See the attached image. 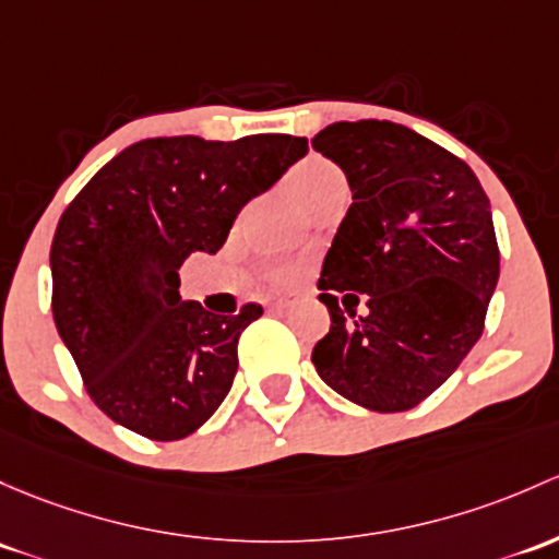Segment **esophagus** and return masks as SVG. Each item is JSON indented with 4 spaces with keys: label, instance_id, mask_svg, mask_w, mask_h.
<instances>
[{
    "label": "esophagus",
    "instance_id": "esophagus-1",
    "mask_svg": "<svg viewBox=\"0 0 559 559\" xmlns=\"http://www.w3.org/2000/svg\"><path fill=\"white\" fill-rule=\"evenodd\" d=\"M267 305H270V308H275V310L289 308V305H292V297H286V295H275V297H270V299H267Z\"/></svg>",
    "mask_w": 559,
    "mask_h": 559
}]
</instances>
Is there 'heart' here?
<instances>
[{
  "mask_svg": "<svg viewBox=\"0 0 559 559\" xmlns=\"http://www.w3.org/2000/svg\"><path fill=\"white\" fill-rule=\"evenodd\" d=\"M286 181H289V190L295 192L297 201L310 211H313L316 205L329 201L332 195L348 192V179H345V174L340 171L332 160L316 155L308 157L305 163H299Z\"/></svg>",
  "mask_w": 559,
  "mask_h": 559,
  "instance_id": "heart-1",
  "label": "heart"
}]
</instances>
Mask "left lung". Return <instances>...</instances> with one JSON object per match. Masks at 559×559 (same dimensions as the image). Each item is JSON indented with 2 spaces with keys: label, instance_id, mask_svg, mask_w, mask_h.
Instances as JSON below:
<instances>
[{
  "label": "left lung",
  "instance_id": "1",
  "mask_svg": "<svg viewBox=\"0 0 559 559\" xmlns=\"http://www.w3.org/2000/svg\"><path fill=\"white\" fill-rule=\"evenodd\" d=\"M310 144L354 192L321 267L332 324L310 358L340 396L404 413L481 337L501 267L490 201L461 157L399 122H334Z\"/></svg>",
  "mask_w": 559,
  "mask_h": 559
}]
</instances>
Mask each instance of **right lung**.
I'll list each match as a JSON object with an SVG mask.
<instances>
[{
  "instance_id": "obj_1",
  "label": "right lung",
  "mask_w": 559,
  "mask_h": 559,
  "mask_svg": "<svg viewBox=\"0 0 559 559\" xmlns=\"http://www.w3.org/2000/svg\"><path fill=\"white\" fill-rule=\"evenodd\" d=\"M308 152V139H144L111 157L61 214L50 246L52 319L104 415L155 442L190 437L238 372L246 302L216 316L181 299L179 267L216 254L235 216Z\"/></svg>"
}]
</instances>
